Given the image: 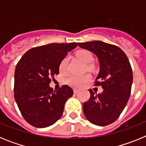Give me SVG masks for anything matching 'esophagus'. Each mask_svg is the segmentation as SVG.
<instances>
[{
  "mask_svg": "<svg viewBox=\"0 0 146 146\" xmlns=\"http://www.w3.org/2000/svg\"><path fill=\"white\" fill-rule=\"evenodd\" d=\"M77 91H78V90H77V89H76V88L74 89V94H77Z\"/></svg>",
  "mask_w": 146,
  "mask_h": 146,
  "instance_id": "obj_1",
  "label": "esophagus"
}]
</instances>
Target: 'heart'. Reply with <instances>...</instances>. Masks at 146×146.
Segmentation results:
<instances>
[{
	"label": "heart",
	"instance_id": "1",
	"mask_svg": "<svg viewBox=\"0 0 146 146\" xmlns=\"http://www.w3.org/2000/svg\"><path fill=\"white\" fill-rule=\"evenodd\" d=\"M76 56L77 57V58L80 59L85 64H91L93 60H94L92 54L86 50H80L79 51H77L76 52ZM67 61H68L67 58H64L59 64V71L61 73H64L66 71ZM91 78V75L88 74H84V75L72 74V75H69V77H67L65 82L66 84L72 86V87L80 88L82 86H84L88 82H89Z\"/></svg>",
	"mask_w": 146,
	"mask_h": 146
}]
</instances>
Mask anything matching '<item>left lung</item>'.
<instances>
[{
  "label": "left lung",
  "instance_id": "left-lung-1",
  "mask_svg": "<svg viewBox=\"0 0 146 146\" xmlns=\"http://www.w3.org/2000/svg\"><path fill=\"white\" fill-rule=\"evenodd\" d=\"M80 47L94 52L98 57L100 71L95 86L103 91L97 95L89 89L90 99L83 103V113L91 123L111 124L119 118L131 94L133 80L129 60L123 50L115 45L101 41L78 43Z\"/></svg>",
  "mask_w": 146,
  "mask_h": 146
}]
</instances>
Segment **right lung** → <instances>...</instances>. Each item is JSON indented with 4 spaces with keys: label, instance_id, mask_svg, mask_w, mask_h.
<instances>
[{
    "label": "right lung",
    "instance_id": "add662e5",
    "mask_svg": "<svg viewBox=\"0 0 146 146\" xmlns=\"http://www.w3.org/2000/svg\"><path fill=\"white\" fill-rule=\"evenodd\" d=\"M77 43L49 44L28 50L16 66L15 99L24 119L37 128L54 124L63 115L64 104L73 90L64 85L56 91L50 87L59 74V64Z\"/></svg>",
    "mask_w": 146,
    "mask_h": 146
}]
</instances>
